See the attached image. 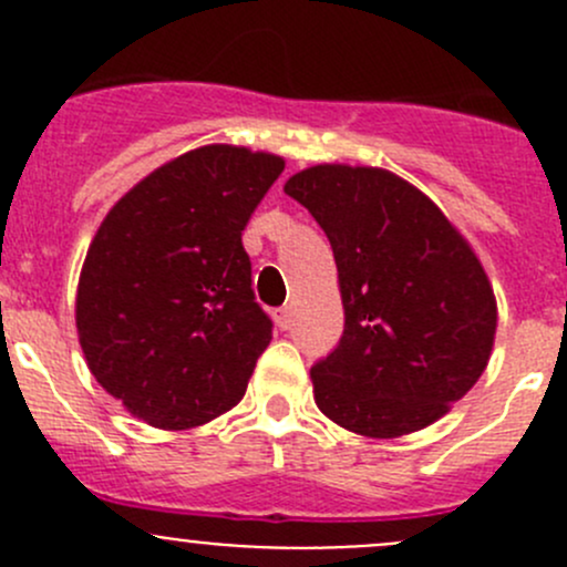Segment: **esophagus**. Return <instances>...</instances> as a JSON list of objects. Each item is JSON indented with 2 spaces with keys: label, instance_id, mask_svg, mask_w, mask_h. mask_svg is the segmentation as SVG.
<instances>
[{
  "label": "esophagus",
  "instance_id": "obj_1",
  "mask_svg": "<svg viewBox=\"0 0 567 567\" xmlns=\"http://www.w3.org/2000/svg\"><path fill=\"white\" fill-rule=\"evenodd\" d=\"M274 320H277V326L282 331H288L290 326H293V312H290V307L285 305V307H277V310H274Z\"/></svg>",
  "mask_w": 567,
  "mask_h": 567
}]
</instances>
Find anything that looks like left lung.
Returning <instances> with one entry per match:
<instances>
[{"label": "left lung", "instance_id": "left-lung-1", "mask_svg": "<svg viewBox=\"0 0 567 567\" xmlns=\"http://www.w3.org/2000/svg\"><path fill=\"white\" fill-rule=\"evenodd\" d=\"M285 194L329 238L346 329L312 364L316 403L353 433L422 431L477 384L496 331L483 266L447 216L403 177L320 164Z\"/></svg>", "mask_w": 567, "mask_h": 567}]
</instances>
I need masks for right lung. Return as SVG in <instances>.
I'll return each instance as SVG.
<instances>
[{
  "mask_svg": "<svg viewBox=\"0 0 567 567\" xmlns=\"http://www.w3.org/2000/svg\"><path fill=\"white\" fill-rule=\"evenodd\" d=\"M282 169L271 153L197 147L136 183L95 233L79 342L95 381L147 425H205L247 392L274 323L241 233Z\"/></svg>",
  "mask_w": 567,
  "mask_h": 567,
  "instance_id": "1",
  "label": "right lung"
}]
</instances>
